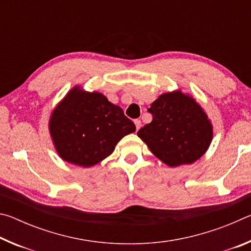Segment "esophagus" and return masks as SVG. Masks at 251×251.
<instances>
[{
  "instance_id": "34e87169",
  "label": "esophagus",
  "mask_w": 251,
  "mask_h": 251,
  "mask_svg": "<svg viewBox=\"0 0 251 251\" xmlns=\"http://www.w3.org/2000/svg\"><path fill=\"white\" fill-rule=\"evenodd\" d=\"M134 123H135V125H136V130H138L139 128H141V126H142L141 120H135Z\"/></svg>"
}]
</instances>
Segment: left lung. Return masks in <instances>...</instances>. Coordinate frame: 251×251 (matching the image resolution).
<instances>
[{
  "label": "left lung",
  "instance_id": "1",
  "mask_svg": "<svg viewBox=\"0 0 251 251\" xmlns=\"http://www.w3.org/2000/svg\"><path fill=\"white\" fill-rule=\"evenodd\" d=\"M152 121L138 137L169 167L193 164L212 141V125L196 100L180 90L164 93L148 108Z\"/></svg>",
  "mask_w": 251,
  "mask_h": 251
}]
</instances>
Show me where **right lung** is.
I'll return each instance as SVG.
<instances>
[{"instance_id":"1","label":"right lung","mask_w":251,"mask_h":251,"mask_svg":"<svg viewBox=\"0 0 251 251\" xmlns=\"http://www.w3.org/2000/svg\"><path fill=\"white\" fill-rule=\"evenodd\" d=\"M49 129L58 156L87 168L108 157L136 127L101 93L86 92L76 85L52 110Z\"/></svg>"}]
</instances>
